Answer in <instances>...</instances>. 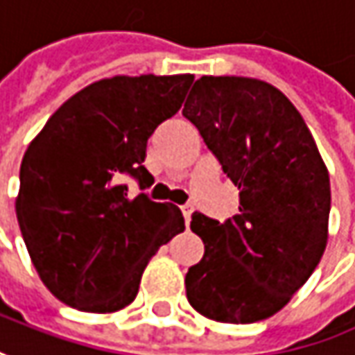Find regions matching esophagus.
Returning a JSON list of instances; mask_svg holds the SVG:
<instances>
[{"label": "esophagus", "instance_id": "esophagus-1", "mask_svg": "<svg viewBox=\"0 0 355 355\" xmlns=\"http://www.w3.org/2000/svg\"><path fill=\"white\" fill-rule=\"evenodd\" d=\"M182 214H184V220H186V223H189V220H191V214H193V207L189 204L182 205Z\"/></svg>", "mask_w": 355, "mask_h": 355}]
</instances>
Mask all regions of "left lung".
<instances>
[{
	"mask_svg": "<svg viewBox=\"0 0 355 355\" xmlns=\"http://www.w3.org/2000/svg\"><path fill=\"white\" fill-rule=\"evenodd\" d=\"M182 114L239 189L234 218L220 223L191 216L205 252L187 270V302L223 324L266 320L292 300L324 256L328 168L304 117L266 81L204 76Z\"/></svg>",
	"mask_w": 355,
	"mask_h": 355,
	"instance_id": "8db88e82",
	"label": "left lung"
}]
</instances>
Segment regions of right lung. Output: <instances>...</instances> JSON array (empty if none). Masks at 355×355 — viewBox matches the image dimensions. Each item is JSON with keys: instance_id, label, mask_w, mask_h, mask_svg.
Listing matches in <instances>:
<instances>
[{"instance_id": "1", "label": "right lung", "mask_w": 355, "mask_h": 355, "mask_svg": "<svg viewBox=\"0 0 355 355\" xmlns=\"http://www.w3.org/2000/svg\"><path fill=\"white\" fill-rule=\"evenodd\" d=\"M191 73L116 76L83 87L47 119L19 169L15 214L33 268L60 302L110 313L132 304L159 245L186 230L180 207L146 189L153 130L182 107Z\"/></svg>"}]
</instances>
